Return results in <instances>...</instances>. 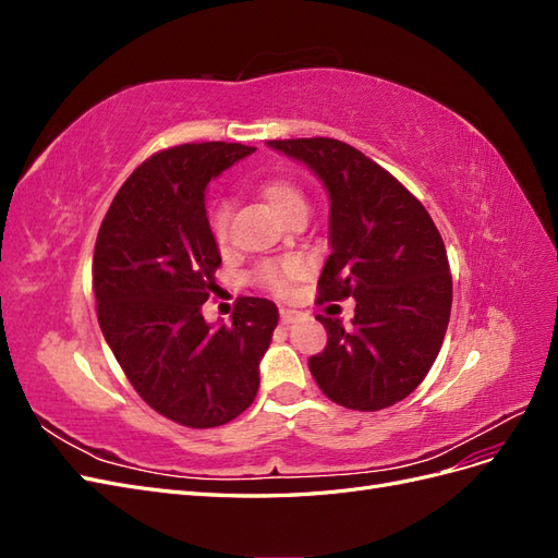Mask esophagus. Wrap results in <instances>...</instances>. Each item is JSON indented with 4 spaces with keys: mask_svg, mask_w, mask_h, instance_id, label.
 Here are the masks:
<instances>
[{
    "mask_svg": "<svg viewBox=\"0 0 558 558\" xmlns=\"http://www.w3.org/2000/svg\"><path fill=\"white\" fill-rule=\"evenodd\" d=\"M279 318H281V324H293V320L298 318V312H293V310H279Z\"/></svg>",
    "mask_w": 558,
    "mask_h": 558,
    "instance_id": "obj_1",
    "label": "esophagus"
}]
</instances>
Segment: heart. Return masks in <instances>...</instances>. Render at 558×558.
<instances>
[{
    "label": "heart",
    "instance_id": "heart-1",
    "mask_svg": "<svg viewBox=\"0 0 558 558\" xmlns=\"http://www.w3.org/2000/svg\"><path fill=\"white\" fill-rule=\"evenodd\" d=\"M258 193L267 202V205L283 218V221L291 223V221H295V218H305L307 195L293 179L281 177V174L267 177V179L260 181ZM230 218H232V209H230L226 199H218L216 205L209 209L211 238L221 248H226L228 242H230ZM305 272H307L305 260L289 258V260H281V263L260 265L256 269V277H253V279H256L260 289L269 291L277 298H286L291 293L293 283L305 277Z\"/></svg>",
    "mask_w": 558,
    "mask_h": 558
}]
</instances>
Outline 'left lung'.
Segmentation results:
<instances>
[{
    "instance_id": "8db88e82",
    "label": "left lung",
    "mask_w": 558,
    "mask_h": 558,
    "mask_svg": "<svg viewBox=\"0 0 558 558\" xmlns=\"http://www.w3.org/2000/svg\"><path fill=\"white\" fill-rule=\"evenodd\" d=\"M269 148L305 162L330 197V256L318 302L356 298L351 326L318 314L326 349L312 377L332 402L377 412L408 398L440 353L451 272L426 207L359 148L340 140H272Z\"/></svg>"
}]
</instances>
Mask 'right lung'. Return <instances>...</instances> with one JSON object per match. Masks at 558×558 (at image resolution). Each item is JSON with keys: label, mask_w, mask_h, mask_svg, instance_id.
<instances>
[{"label": "right lung", "mask_w": 558, "mask_h": 558, "mask_svg": "<svg viewBox=\"0 0 558 558\" xmlns=\"http://www.w3.org/2000/svg\"><path fill=\"white\" fill-rule=\"evenodd\" d=\"M253 146L205 142L158 150L116 193L97 232V320L142 400L189 428L240 416L258 393V363L279 312L240 298L232 324L209 326L221 253L207 218V183Z\"/></svg>", "instance_id": "obj_1"}]
</instances>
